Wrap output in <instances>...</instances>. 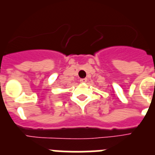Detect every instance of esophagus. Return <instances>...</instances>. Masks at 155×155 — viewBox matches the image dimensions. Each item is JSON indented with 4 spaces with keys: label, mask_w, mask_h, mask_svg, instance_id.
I'll return each mask as SVG.
<instances>
[{
    "label": "esophagus",
    "mask_w": 155,
    "mask_h": 155,
    "mask_svg": "<svg viewBox=\"0 0 155 155\" xmlns=\"http://www.w3.org/2000/svg\"><path fill=\"white\" fill-rule=\"evenodd\" d=\"M80 81H81V83H85V82L87 81V78H82V79H81Z\"/></svg>",
    "instance_id": "obj_1"
}]
</instances>
